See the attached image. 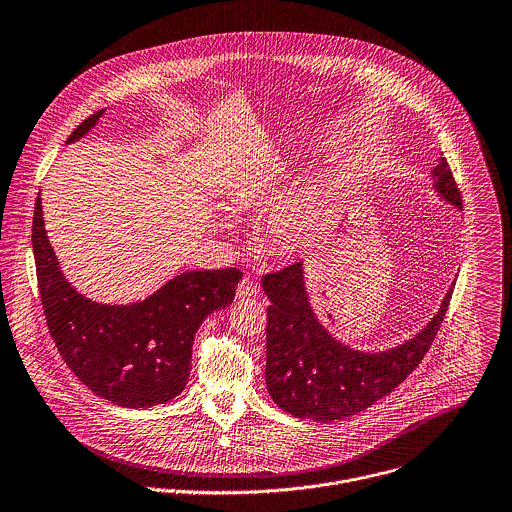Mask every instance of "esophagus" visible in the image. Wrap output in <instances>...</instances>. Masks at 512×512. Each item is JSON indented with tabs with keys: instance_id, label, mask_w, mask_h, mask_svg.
<instances>
[{
	"instance_id": "obj_1",
	"label": "esophagus",
	"mask_w": 512,
	"mask_h": 512,
	"mask_svg": "<svg viewBox=\"0 0 512 512\" xmlns=\"http://www.w3.org/2000/svg\"><path fill=\"white\" fill-rule=\"evenodd\" d=\"M236 294L238 298H250V296H256L258 294V286L252 278H242L238 288H236Z\"/></svg>"
}]
</instances>
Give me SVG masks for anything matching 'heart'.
<instances>
[{"label": "heart", "mask_w": 512, "mask_h": 512, "mask_svg": "<svg viewBox=\"0 0 512 512\" xmlns=\"http://www.w3.org/2000/svg\"><path fill=\"white\" fill-rule=\"evenodd\" d=\"M288 176L286 168H272L270 172L248 178L230 192L228 206L240 212L252 206L270 204L280 198ZM330 192V180H318L270 214L268 238L280 254H302L322 242L330 222ZM222 226L232 228L234 224L224 220Z\"/></svg>", "instance_id": "1"}]
</instances>
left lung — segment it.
Returning a JSON list of instances; mask_svg holds the SVG:
<instances>
[{
	"instance_id": "left-lung-1",
	"label": "left lung",
	"mask_w": 512,
	"mask_h": 512,
	"mask_svg": "<svg viewBox=\"0 0 512 512\" xmlns=\"http://www.w3.org/2000/svg\"><path fill=\"white\" fill-rule=\"evenodd\" d=\"M432 186L446 204L462 208L460 192L444 158L432 170ZM262 288L270 300L266 324L268 394L296 418L334 422L362 412L390 394L420 364L444 320L454 282L438 312L420 332L380 352L352 348L324 328L310 304L302 262L266 274Z\"/></svg>"
}]
</instances>
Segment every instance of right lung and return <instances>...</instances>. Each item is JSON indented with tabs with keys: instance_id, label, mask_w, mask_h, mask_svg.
Masks as SVG:
<instances>
[{
	"instance_id": "right-lung-1",
	"label": "right lung",
	"mask_w": 512,
	"mask_h": 512,
	"mask_svg": "<svg viewBox=\"0 0 512 512\" xmlns=\"http://www.w3.org/2000/svg\"><path fill=\"white\" fill-rule=\"evenodd\" d=\"M104 110L84 120L66 144L82 140ZM38 194L32 244L50 334L70 370L98 396L124 408H150L178 396L190 376L196 330L234 302L242 272L190 270L132 304H102L64 276L44 228Z\"/></svg>"
}]
</instances>
